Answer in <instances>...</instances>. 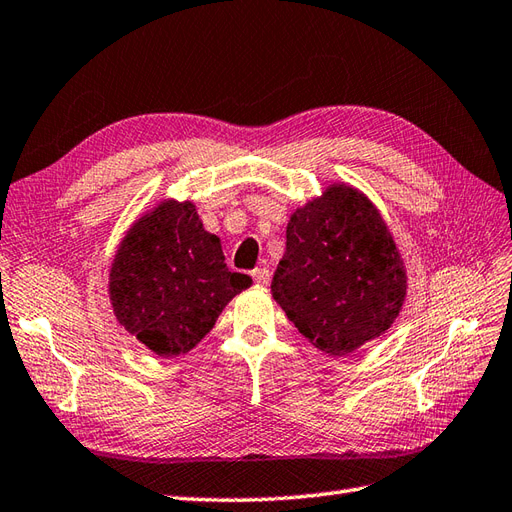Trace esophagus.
<instances>
[{"mask_svg": "<svg viewBox=\"0 0 512 512\" xmlns=\"http://www.w3.org/2000/svg\"><path fill=\"white\" fill-rule=\"evenodd\" d=\"M252 278L256 284H269L271 280V271L267 267H258L252 271Z\"/></svg>", "mask_w": 512, "mask_h": 512, "instance_id": "esophagus-1", "label": "esophagus"}]
</instances>
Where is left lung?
I'll return each instance as SVG.
<instances>
[{
  "label": "left lung",
  "instance_id": "obj_1",
  "mask_svg": "<svg viewBox=\"0 0 512 512\" xmlns=\"http://www.w3.org/2000/svg\"><path fill=\"white\" fill-rule=\"evenodd\" d=\"M406 289L404 258L365 193L336 182L291 215L271 295L317 350L345 356L378 339Z\"/></svg>",
  "mask_w": 512,
  "mask_h": 512
}]
</instances>
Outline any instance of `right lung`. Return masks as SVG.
<instances>
[{"mask_svg":"<svg viewBox=\"0 0 512 512\" xmlns=\"http://www.w3.org/2000/svg\"><path fill=\"white\" fill-rule=\"evenodd\" d=\"M252 278L226 267L217 234L193 202L162 199L136 219L112 258L108 297L119 326L162 358H176L213 330Z\"/></svg>","mask_w":512,"mask_h":512,"instance_id":"1","label":"right lung"}]
</instances>
